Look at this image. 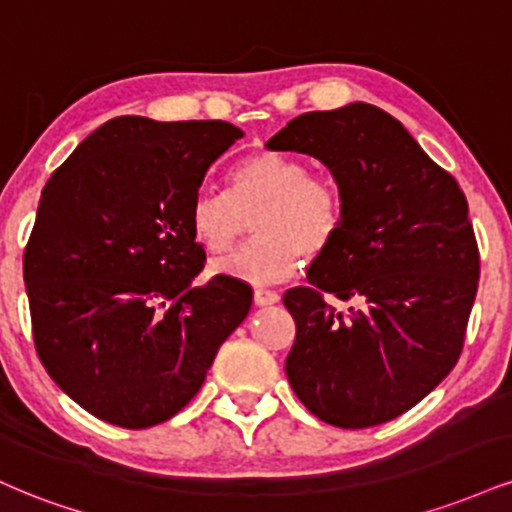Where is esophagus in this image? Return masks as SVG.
Segmentation results:
<instances>
[{"instance_id": "34e87169", "label": "esophagus", "mask_w": 512, "mask_h": 512, "mask_svg": "<svg viewBox=\"0 0 512 512\" xmlns=\"http://www.w3.org/2000/svg\"><path fill=\"white\" fill-rule=\"evenodd\" d=\"M279 303V293L276 291H267V288H255V305H274Z\"/></svg>"}]
</instances>
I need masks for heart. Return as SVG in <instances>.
<instances>
[{
    "label": "heart",
    "instance_id": "b5f03b06",
    "mask_svg": "<svg viewBox=\"0 0 512 512\" xmlns=\"http://www.w3.org/2000/svg\"><path fill=\"white\" fill-rule=\"evenodd\" d=\"M252 219L255 240L214 264V272L245 283L288 279L305 257L329 248L343 221L341 190L329 176L310 174L300 157L260 150L231 171L229 193L202 188L188 212L190 231L209 255H224Z\"/></svg>",
    "mask_w": 512,
    "mask_h": 512
}]
</instances>
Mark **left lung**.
Segmentation results:
<instances>
[{
    "label": "left lung",
    "instance_id": "8db88e82",
    "mask_svg": "<svg viewBox=\"0 0 512 512\" xmlns=\"http://www.w3.org/2000/svg\"><path fill=\"white\" fill-rule=\"evenodd\" d=\"M267 147L317 157L343 197L341 229L307 269L310 286L283 293L295 396L341 429L396 420L463 353L479 283L465 193L403 123L365 102L300 114ZM326 292L349 312L326 304Z\"/></svg>",
    "mask_w": 512,
    "mask_h": 512
}]
</instances>
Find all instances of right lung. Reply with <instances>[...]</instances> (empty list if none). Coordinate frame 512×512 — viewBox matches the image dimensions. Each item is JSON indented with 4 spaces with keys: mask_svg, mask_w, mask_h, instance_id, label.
<instances>
[{
    "mask_svg": "<svg viewBox=\"0 0 512 512\" xmlns=\"http://www.w3.org/2000/svg\"><path fill=\"white\" fill-rule=\"evenodd\" d=\"M238 138L226 121L116 116L42 188L23 255L35 350L90 415L123 429L171 420L248 317L245 281L193 286L207 257L188 224Z\"/></svg>",
    "mask_w": 512,
    "mask_h": 512,
    "instance_id": "add662e5",
    "label": "right lung"
}]
</instances>
